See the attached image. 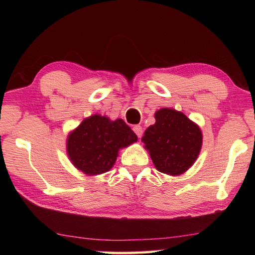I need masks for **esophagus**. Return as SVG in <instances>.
Wrapping results in <instances>:
<instances>
[{
    "label": "esophagus",
    "mask_w": 255,
    "mask_h": 255,
    "mask_svg": "<svg viewBox=\"0 0 255 255\" xmlns=\"http://www.w3.org/2000/svg\"><path fill=\"white\" fill-rule=\"evenodd\" d=\"M132 130L135 131V133H136L138 138H140L141 136H143V128H141V126H139V125H136V126H133Z\"/></svg>",
    "instance_id": "34e87169"
}]
</instances>
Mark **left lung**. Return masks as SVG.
<instances>
[{
  "mask_svg": "<svg viewBox=\"0 0 255 255\" xmlns=\"http://www.w3.org/2000/svg\"><path fill=\"white\" fill-rule=\"evenodd\" d=\"M155 119L156 123L146 129L141 138L155 167L171 175L183 173L199 155L200 128L182 112L167 108L158 110Z\"/></svg>",
  "mask_w": 255,
  "mask_h": 255,
  "instance_id": "obj_1",
  "label": "left lung"
}]
</instances>
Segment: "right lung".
I'll return each mask as SVG.
<instances>
[{
    "instance_id": "obj_1",
    "label": "right lung",
    "mask_w": 255,
    "mask_h": 255,
    "mask_svg": "<svg viewBox=\"0 0 255 255\" xmlns=\"http://www.w3.org/2000/svg\"><path fill=\"white\" fill-rule=\"evenodd\" d=\"M136 140V133L124 120L111 122L94 115L68 135L67 154L75 167L85 174H101L114 166L120 148Z\"/></svg>"
}]
</instances>
